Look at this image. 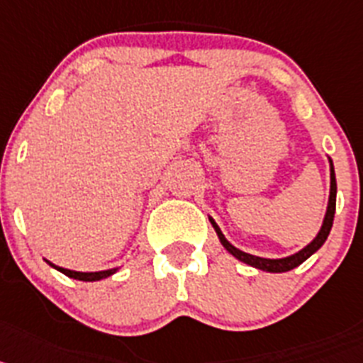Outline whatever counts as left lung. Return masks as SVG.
I'll return each instance as SVG.
<instances>
[{
	"instance_id": "8db88e82",
	"label": "left lung",
	"mask_w": 363,
	"mask_h": 363,
	"mask_svg": "<svg viewBox=\"0 0 363 363\" xmlns=\"http://www.w3.org/2000/svg\"><path fill=\"white\" fill-rule=\"evenodd\" d=\"M327 159H329V168H330L329 203H327V210H325V216H323V223H321V226H320V232H318L316 238H314L313 241L308 242L307 247H303L301 250H298L296 254H291V256H286V257H274V259H270V257L254 256V254H248V252H242V250H239L238 247H234V245H232V242L225 238V234L220 232L219 225H217L216 220H213V217L208 216V219H210V223H212L213 230H216L217 238H219L220 245H223V247H225L226 250H228L230 254L235 257V259H239L241 263H245V264H250V267H254V269H257V270H263V272H272V274L289 272V270L299 267V264L303 263V261H307L308 257L313 256L314 252L320 250L321 245H323V242L327 241V238H329V232H330V228H333L334 212H336V175H334L333 160H330V157H327Z\"/></svg>"
}]
</instances>
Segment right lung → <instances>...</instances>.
I'll return each mask as SVG.
<instances>
[{
	"instance_id": "add662e5",
	"label": "right lung",
	"mask_w": 363,
	"mask_h": 363,
	"mask_svg": "<svg viewBox=\"0 0 363 363\" xmlns=\"http://www.w3.org/2000/svg\"><path fill=\"white\" fill-rule=\"evenodd\" d=\"M45 263L50 264V267L58 270V272L65 274L67 277L78 279V281H100V279H106V277L118 272V267H115V269H107V270H99V272H78V270H69V269H64V267H58V264L50 263L49 259H45Z\"/></svg>"
}]
</instances>
